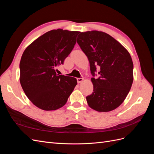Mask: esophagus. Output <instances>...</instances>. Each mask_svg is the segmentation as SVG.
Masks as SVG:
<instances>
[{
    "mask_svg": "<svg viewBox=\"0 0 154 154\" xmlns=\"http://www.w3.org/2000/svg\"><path fill=\"white\" fill-rule=\"evenodd\" d=\"M83 80V78H77V82H78V83L82 82Z\"/></svg>",
    "mask_w": 154,
    "mask_h": 154,
    "instance_id": "esophagus-1",
    "label": "esophagus"
}]
</instances>
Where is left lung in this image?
Returning <instances> with one entry per match:
<instances>
[{"label": "left lung", "instance_id": "left-lung-1", "mask_svg": "<svg viewBox=\"0 0 154 154\" xmlns=\"http://www.w3.org/2000/svg\"><path fill=\"white\" fill-rule=\"evenodd\" d=\"M77 42L90 63L93 92L86 97L88 105L98 112L113 110L122 104L131 88L133 62L128 51L106 32H82ZM99 69L98 79L94 78Z\"/></svg>", "mask_w": 154, "mask_h": 154}]
</instances>
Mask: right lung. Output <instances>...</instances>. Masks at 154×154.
<instances>
[{
	"label": "right lung",
	"mask_w": 154,
	"mask_h": 154,
	"mask_svg": "<svg viewBox=\"0 0 154 154\" xmlns=\"http://www.w3.org/2000/svg\"><path fill=\"white\" fill-rule=\"evenodd\" d=\"M80 32L51 30L32 42L23 53L20 82L27 97L38 108L47 111L61 108L77 85L75 78L58 75L55 69L71 53Z\"/></svg>",
	"instance_id": "1"
}]
</instances>
